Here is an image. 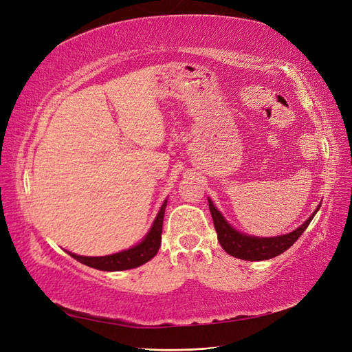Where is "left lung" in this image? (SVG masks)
Here are the masks:
<instances>
[{
  "label": "left lung",
  "instance_id": "left-lung-1",
  "mask_svg": "<svg viewBox=\"0 0 352 352\" xmlns=\"http://www.w3.org/2000/svg\"><path fill=\"white\" fill-rule=\"evenodd\" d=\"M208 207L212 217V223H214V229L217 232V239L220 245L232 257H236L241 260L248 261H261L269 260L273 257H278L282 252H285L287 248H291L292 245L298 241L304 230L310 225V221L316 216L317 210L313 214L304 221L300 228H296L294 232L286 233V235L273 236V238H258V236H250L245 233L238 232L233 229L226 219L221 216V212L214 207L212 201L208 198Z\"/></svg>",
  "mask_w": 352,
  "mask_h": 352
}]
</instances>
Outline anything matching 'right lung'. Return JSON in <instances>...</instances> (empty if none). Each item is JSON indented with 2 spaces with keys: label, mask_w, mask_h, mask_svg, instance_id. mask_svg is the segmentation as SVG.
I'll list each match as a JSON object with an SVG mask.
<instances>
[{
  "label": "right lung",
  "mask_w": 352,
  "mask_h": 352,
  "mask_svg": "<svg viewBox=\"0 0 352 352\" xmlns=\"http://www.w3.org/2000/svg\"><path fill=\"white\" fill-rule=\"evenodd\" d=\"M166 206H167V199L163 202V206L160 208L150 232L146 233V236L140 243L135 245V247L129 250L111 254V255H104V257H85V255H76L69 251L67 254L85 265H89L92 269H98L104 272H120V270L140 267V265L145 264L146 261H150L154 257L160 250V245H162V232H163Z\"/></svg>",
  "instance_id": "obj_1"
}]
</instances>
